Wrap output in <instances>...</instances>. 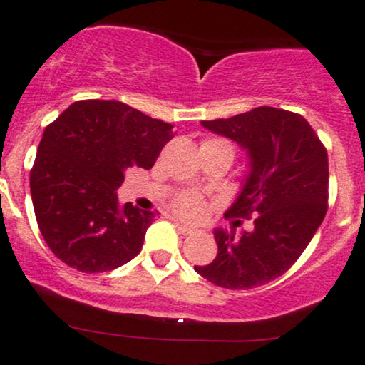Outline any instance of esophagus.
I'll use <instances>...</instances> for the list:
<instances>
[{"mask_svg":"<svg viewBox=\"0 0 365 365\" xmlns=\"http://www.w3.org/2000/svg\"><path fill=\"white\" fill-rule=\"evenodd\" d=\"M173 221H177V220H173ZM175 226H177V230H178L180 233H182V235H192V233L197 232L195 228H192V226H188V225L180 223V221H177V223H175Z\"/></svg>","mask_w":365,"mask_h":365,"instance_id":"obj_1","label":"esophagus"}]
</instances>
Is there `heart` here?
<instances>
[{"label": "heart", "mask_w": 365, "mask_h": 365, "mask_svg": "<svg viewBox=\"0 0 365 365\" xmlns=\"http://www.w3.org/2000/svg\"><path fill=\"white\" fill-rule=\"evenodd\" d=\"M202 144H209V145H220V148L228 149L230 153L233 154V148L228 140L223 139H207L204 140ZM204 199L195 192H187V194L180 195L177 200L173 202V209L175 212L183 217H199L204 212Z\"/></svg>", "instance_id": "1"}]
</instances>
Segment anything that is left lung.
Returning <instances> with one entry per match:
<instances>
[{"mask_svg":"<svg viewBox=\"0 0 365 365\" xmlns=\"http://www.w3.org/2000/svg\"><path fill=\"white\" fill-rule=\"evenodd\" d=\"M200 123L249 154V175L225 216L255 220L240 237L216 228L215 261L194 269L228 290L261 287L290 269L324 220L328 153L304 116L278 108Z\"/></svg>","mask_w":365,"mask_h":365,"instance_id":"obj_1","label":"left lung"}]
</instances>
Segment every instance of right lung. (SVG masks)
<instances>
[{
    "instance_id": "obj_1",
    "label": "right lung",
    "mask_w": 365,
    "mask_h": 365,
    "mask_svg": "<svg viewBox=\"0 0 365 365\" xmlns=\"http://www.w3.org/2000/svg\"><path fill=\"white\" fill-rule=\"evenodd\" d=\"M173 125L120 101H77L48 125L31 170L37 225L53 254L82 273L123 266L156 216L118 190L130 166L149 170Z\"/></svg>"
}]
</instances>
